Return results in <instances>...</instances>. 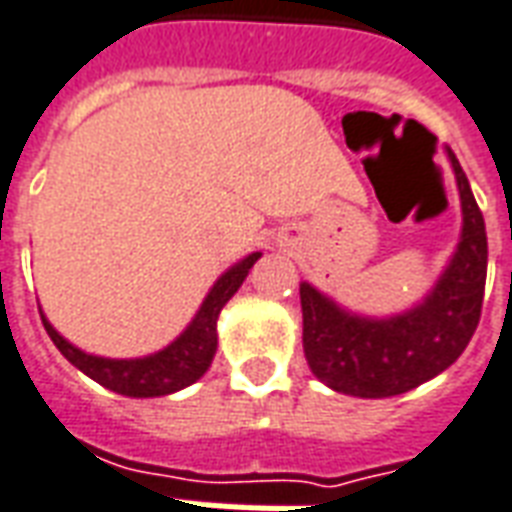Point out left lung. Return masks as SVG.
I'll list each match as a JSON object with an SVG mask.
<instances>
[{"label":"left lung","mask_w":512,"mask_h":512,"mask_svg":"<svg viewBox=\"0 0 512 512\" xmlns=\"http://www.w3.org/2000/svg\"><path fill=\"white\" fill-rule=\"evenodd\" d=\"M449 159L463 204V237L447 273L422 306L391 320H364L344 314L314 286L300 284L303 353L311 372L333 391L369 400L405 394L455 364L477 331L488 237L469 179L452 151Z\"/></svg>","instance_id":"1"}]
</instances>
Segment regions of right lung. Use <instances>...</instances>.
I'll use <instances>...</instances> for the list:
<instances>
[{"mask_svg": "<svg viewBox=\"0 0 512 512\" xmlns=\"http://www.w3.org/2000/svg\"><path fill=\"white\" fill-rule=\"evenodd\" d=\"M262 253H250L245 262H239L237 267H231L206 295L204 306L195 314V320L187 331L181 333L176 342L159 350L146 358H134V361H115V358H99V355H88L82 350H76L74 344H68L54 331L52 325L46 322L41 314L43 328L52 336V342L57 344V350L76 366L82 369L88 378L101 383L104 389H112L123 394V397H165L173 391L190 386L195 380L204 375L217 350V317L226 306L228 300L234 297L248 270L256 264Z\"/></svg>", "mask_w": 512, "mask_h": 512, "instance_id": "right-lung-1", "label": "right lung"}]
</instances>
